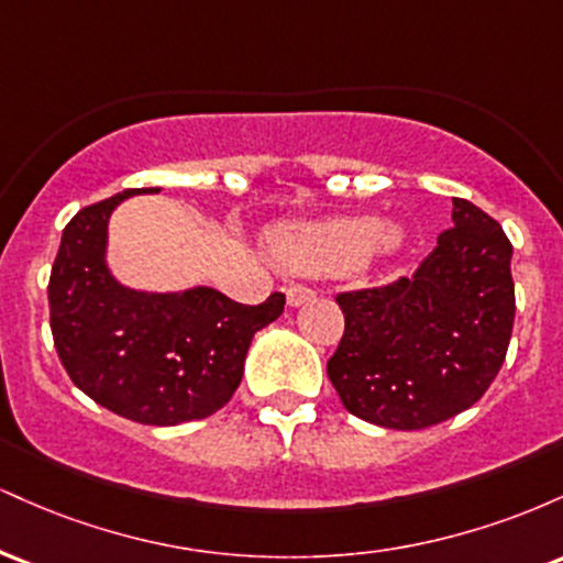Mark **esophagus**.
<instances>
[{
    "mask_svg": "<svg viewBox=\"0 0 563 563\" xmlns=\"http://www.w3.org/2000/svg\"><path fill=\"white\" fill-rule=\"evenodd\" d=\"M286 299H288L290 307H301V303H307V301L314 299V290L307 288V286H290L286 290Z\"/></svg>",
    "mask_w": 563,
    "mask_h": 563,
    "instance_id": "1",
    "label": "esophagus"
}]
</instances>
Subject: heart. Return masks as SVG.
<instances>
[{
    "label": "heart",
    "mask_w": 563,
    "mask_h": 563,
    "mask_svg": "<svg viewBox=\"0 0 563 563\" xmlns=\"http://www.w3.org/2000/svg\"><path fill=\"white\" fill-rule=\"evenodd\" d=\"M399 238V228L378 224L376 217H328L283 224L269 235V251L294 273L335 275L389 254Z\"/></svg>",
    "instance_id": "b5f03b06"
}]
</instances>
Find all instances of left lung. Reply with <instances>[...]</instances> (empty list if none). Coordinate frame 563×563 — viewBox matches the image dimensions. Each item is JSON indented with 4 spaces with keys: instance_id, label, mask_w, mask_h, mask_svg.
Wrapping results in <instances>:
<instances>
[{
    "instance_id": "1",
    "label": "left lung",
    "mask_w": 563,
    "mask_h": 563,
    "mask_svg": "<svg viewBox=\"0 0 563 563\" xmlns=\"http://www.w3.org/2000/svg\"><path fill=\"white\" fill-rule=\"evenodd\" d=\"M412 277L335 296L344 335L328 378L352 416L416 431L448 421L489 389L514 331V245L471 200Z\"/></svg>"
}]
</instances>
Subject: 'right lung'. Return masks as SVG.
<instances>
[{
    "instance_id": "obj_1",
    "label": "right lung",
    "mask_w": 563,
    "mask_h": 563,
    "mask_svg": "<svg viewBox=\"0 0 563 563\" xmlns=\"http://www.w3.org/2000/svg\"><path fill=\"white\" fill-rule=\"evenodd\" d=\"M137 187L87 206L66 224L49 275L57 357L79 389L115 416L177 426L230 402L245 352L277 320L286 296L249 307L214 288L147 294L121 286L106 262L108 219Z\"/></svg>"
}]
</instances>
